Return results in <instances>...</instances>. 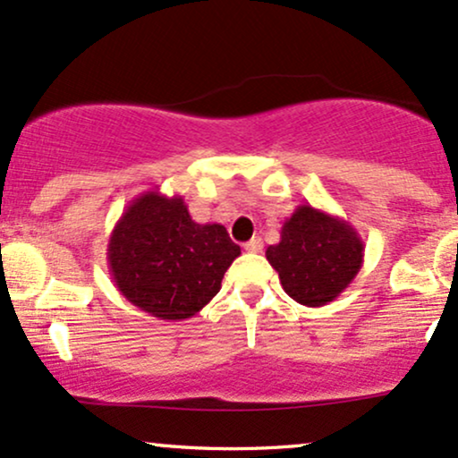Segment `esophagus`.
<instances>
[{
	"label": "esophagus",
	"mask_w": 458,
	"mask_h": 458,
	"mask_svg": "<svg viewBox=\"0 0 458 458\" xmlns=\"http://www.w3.org/2000/svg\"><path fill=\"white\" fill-rule=\"evenodd\" d=\"M243 247H245V251H250V254H259V251H262V241L254 236V239L247 241Z\"/></svg>",
	"instance_id": "34e87169"
}]
</instances>
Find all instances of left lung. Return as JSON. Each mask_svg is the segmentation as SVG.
<instances>
[{"label":"left lung","mask_w":458,"mask_h":458,"mask_svg":"<svg viewBox=\"0 0 458 458\" xmlns=\"http://www.w3.org/2000/svg\"><path fill=\"white\" fill-rule=\"evenodd\" d=\"M265 254L288 297L320 308L355 280L364 262V241L344 219L301 204L284 222L280 243L267 247Z\"/></svg>","instance_id":"left-lung-1"}]
</instances>
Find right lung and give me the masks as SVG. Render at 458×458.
Here are the masks:
<instances>
[{
    "label": "right lung",
    "instance_id": "add662e5",
    "mask_svg": "<svg viewBox=\"0 0 458 458\" xmlns=\"http://www.w3.org/2000/svg\"><path fill=\"white\" fill-rule=\"evenodd\" d=\"M241 254L222 224H198L181 196L146 191L124 208L107 265L127 301L161 320L191 318L222 288Z\"/></svg>",
    "mask_w": 458,
    "mask_h": 458
}]
</instances>
